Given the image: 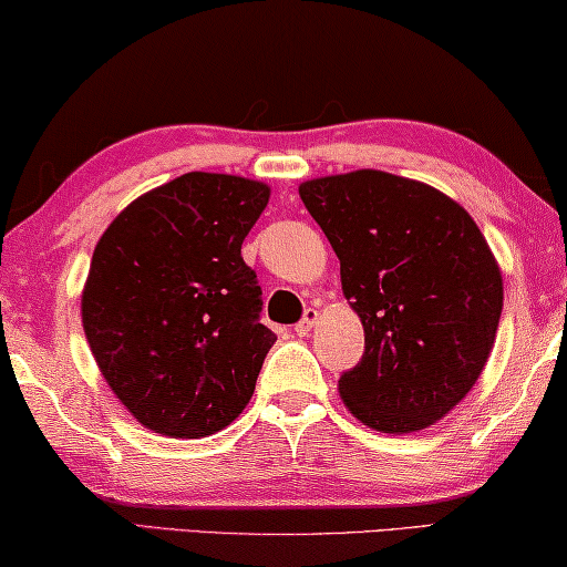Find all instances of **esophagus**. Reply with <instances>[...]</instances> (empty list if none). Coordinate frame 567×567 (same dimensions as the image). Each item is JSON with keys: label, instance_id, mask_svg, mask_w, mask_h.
Instances as JSON below:
<instances>
[{"label": "esophagus", "instance_id": "esophagus-1", "mask_svg": "<svg viewBox=\"0 0 567 567\" xmlns=\"http://www.w3.org/2000/svg\"><path fill=\"white\" fill-rule=\"evenodd\" d=\"M318 323V310L316 308H308L306 316L300 318V323H295V333L298 336H308L310 328Z\"/></svg>", "mask_w": 567, "mask_h": 567}]
</instances>
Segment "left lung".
<instances>
[{"instance_id": "obj_1", "label": "left lung", "mask_w": 567, "mask_h": 567, "mask_svg": "<svg viewBox=\"0 0 567 567\" xmlns=\"http://www.w3.org/2000/svg\"><path fill=\"white\" fill-rule=\"evenodd\" d=\"M300 198L341 259L364 357L338 379L364 425L415 433L471 392L502 318L499 265L458 203L382 171L316 177Z\"/></svg>"}]
</instances>
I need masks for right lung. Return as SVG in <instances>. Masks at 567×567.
I'll return each instance as SVG.
<instances>
[{"mask_svg": "<svg viewBox=\"0 0 567 567\" xmlns=\"http://www.w3.org/2000/svg\"><path fill=\"white\" fill-rule=\"evenodd\" d=\"M269 200L257 181L185 173L130 203L101 236L83 331L101 374L142 425L206 437L255 394L277 336L241 244Z\"/></svg>", "mask_w": 567, "mask_h": 567, "instance_id": "add662e5", "label": "right lung"}]
</instances>
